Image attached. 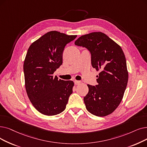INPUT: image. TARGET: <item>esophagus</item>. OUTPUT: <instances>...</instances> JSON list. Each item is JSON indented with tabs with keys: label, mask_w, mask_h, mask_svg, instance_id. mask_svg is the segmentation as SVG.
Wrapping results in <instances>:
<instances>
[{
	"label": "esophagus",
	"mask_w": 147,
	"mask_h": 147,
	"mask_svg": "<svg viewBox=\"0 0 147 147\" xmlns=\"http://www.w3.org/2000/svg\"><path fill=\"white\" fill-rule=\"evenodd\" d=\"M74 84H75V85H79V84H80V83H81L80 81L76 80H75L74 81Z\"/></svg>",
	"instance_id": "34e87169"
}]
</instances>
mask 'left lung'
Listing matches in <instances>:
<instances>
[{"instance_id":"left-lung-1","label":"left lung","mask_w":147,"mask_h":147,"mask_svg":"<svg viewBox=\"0 0 147 147\" xmlns=\"http://www.w3.org/2000/svg\"><path fill=\"white\" fill-rule=\"evenodd\" d=\"M75 44L89 50L92 66L100 71L98 84L88 85L89 91L84 98L86 109L95 116H107L120 104L128 82L124 53L117 43L101 32L82 35Z\"/></svg>"}]
</instances>
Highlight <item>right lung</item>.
I'll list each match as a JSON object with an SVG mask.
<instances>
[{
    "mask_svg": "<svg viewBox=\"0 0 147 147\" xmlns=\"http://www.w3.org/2000/svg\"><path fill=\"white\" fill-rule=\"evenodd\" d=\"M77 35L50 31L34 41L28 49L23 64L25 88L35 109L48 116L65 110L74 82L53 76L62 63L65 46Z\"/></svg>",
    "mask_w": 147,
    "mask_h": 147,
    "instance_id": "add662e5",
    "label": "right lung"
}]
</instances>
